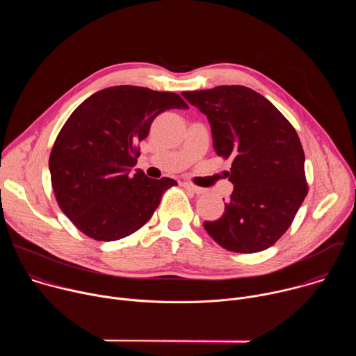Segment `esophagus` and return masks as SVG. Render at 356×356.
I'll list each match as a JSON object with an SVG mask.
<instances>
[{
    "label": "esophagus",
    "mask_w": 356,
    "mask_h": 356,
    "mask_svg": "<svg viewBox=\"0 0 356 356\" xmlns=\"http://www.w3.org/2000/svg\"><path fill=\"white\" fill-rule=\"evenodd\" d=\"M183 187L187 188V190H191V191L195 193V194H202V193H204V188H201V187H198V186H194V184H191V183H188V181H184V183H183Z\"/></svg>",
    "instance_id": "esophagus-1"
}]
</instances>
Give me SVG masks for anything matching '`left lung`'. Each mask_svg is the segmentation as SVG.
Segmentation results:
<instances>
[{
	"label": "left lung",
	"instance_id": "8db88e82",
	"mask_svg": "<svg viewBox=\"0 0 356 356\" xmlns=\"http://www.w3.org/2000/svg\"><path fill=\"white\" fill-rule=\"evenodd\" d=\"M181 95L207 115L216 154L232 159L234 191L224 214L204 222L206 231L232 252L268 249L289 229L309 193L296 129L269 99L243 86Z\"/></svg>",
	"mask_w": 356,
	"mask_h": 356
}]
</instances>
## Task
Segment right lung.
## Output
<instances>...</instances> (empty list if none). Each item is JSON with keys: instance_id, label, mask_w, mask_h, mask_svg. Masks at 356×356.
I'll return each instance as SVG.
<instances>
[{"instance_id": "add662e5", "label": "right lung", "mask_w": 356, "mask_h": 356, "mask_svg": "<svg viewBox=\"0 0 356 356\" xmlns=\"http://www.w3.org/2000/svg\"><path fill=\"white\" fill-rule=\"evenodd\" d=\"M173 108H188L176 92L115 86L90 95L65 122L49 156L50 180L60 210L84 235L117 241L134 234L177 186L128 173L152 122Z\"/></svg>"}]
</instances>
